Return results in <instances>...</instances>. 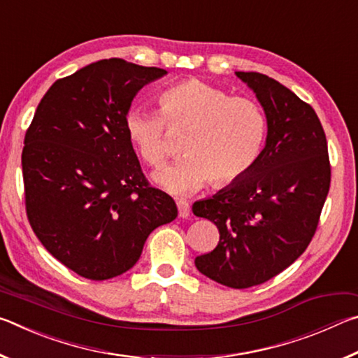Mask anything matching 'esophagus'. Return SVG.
Listing matches in <instances>:
<instances>
[{
	"mask_svg": "<svg viewBox=\"0 0 358 358\" xmlns=\"http://www.w3.org/2000/svg\"><path fill=\"white\" fill-rule=\"evenodd\" d=\"M177 207H178V216L180 217H187L191 215V207L186 201H178Z\"/></svg>",
	"mask_w": 358,
	"mask_h": 358,
	"instance_id": "esophagus-1",
	"label": "esophagus"
}]
</instances>
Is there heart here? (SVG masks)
Returning a JSON list of instances; mask_svg holds the SVG:
<instances>
[{
  "mask_svg": "<svg viewBox=\"0 0 358 358\" xmlns=\"http://www.w3.org/2000/svg\"><path fill=\"white\" fill-rule=\"evenodd\" d=\"M161 112L132 106L124 117L129 141L145 164L159 169L172 156L166 123L187 131L186 156L156 175V181L175 194H191L208 181L222 186L250 171L262 150L266 120L257 102L230 96L202 80H183L159 94Z\"/></svg>",
  "mask_w": 358,
  "mask_h": 358,
  "instance_id": "heart-1",
  "label": "heart"
}]
</instances>
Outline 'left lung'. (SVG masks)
Here are the masks:
<instances>
[{"label":"left lung","instance_id":"8db88e82","mask_svg":"<svg viewBox=\"0 0 358 358\" xmlns=\"http://www.w3.org/2000/svg\"><path fill=\"white\" fill-rule=\"evenodd\" d=\"M256 93L266 142L243 177L192 205L220 230L213 251L196 257L210 280L234 289L257 286L299 259L316 234L330 189V159L314 108L259 72H235Z\"/></svg>","mask_w":358,"mask_h":358}]
</instances>
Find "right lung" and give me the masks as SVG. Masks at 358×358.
<instances>
[{"label":"right lung","instance_id":"right-lung-1","mask_svg":"<svg viewBox=\"0 0 358 358\" xmlns=\"http://www.w3.org/2000/svg\"><path fill=\"white\" fill-rule=\"evenodd\" d=\"M166 74L121 58L92 63L48 88L27 129L28 221L53 257L88 280L132 268L148 235L178 215L145 178L124 128L138 90Z\"/></svg>","mask_w":358,"mask_h":358}]
</instances>
